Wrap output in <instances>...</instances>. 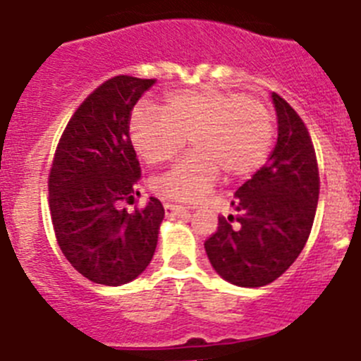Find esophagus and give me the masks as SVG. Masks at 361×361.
Segmentation results:
<instances>
[{
    "label": "esophagus",
    "mask_w": 361,
    "mask_h": 361,
    "mask_svg": "<svg viewBox=\"0 0 361 361\" xmlns=\"http://www.w3.org/2000/svg\"><path fill=\"white\" fill-rule=\"evenodd\" d=\"M164 209H165V214H167V217H173L180 212H187V209H185L183 204H176V203H165Z\"/></svg>",
    "instance_id": "obj_1"
}]
</instances>
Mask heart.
I'll list each match as a JSON object with an SVG mask.
<instances>
[{"mask_svg":"<svg viewBox=\"0 0 361 361\" xmlns=\"http://www.w3.org/2000/svg\"><path fill=\"white\" fill-rule=\"evenodd\" d=\"M187 135L196 149L152 180V188L169 200H201L221 167L232 178L257 171L268 157L274 128L257 100L216 87L171 93L164 108L142 102L133 109L129 136L147 164L171 160Z\"/></svg>","mask_w":361,"mask_h":361,"instance_id":"heart-1","label":"heart"}]
</instances>
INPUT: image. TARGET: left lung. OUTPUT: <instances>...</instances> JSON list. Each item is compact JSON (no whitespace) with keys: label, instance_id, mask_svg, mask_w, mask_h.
<instances>
[{"label":"left lung","instance_id":"8db88e82","mask_svg":"<svg viewBox=\"0 0 361 361\" xmlns=\"http://www.w3.org/2000/svg\"><path fill=\"white\" fill-rule=\"evenodd\" d=\"M279 136L268 161L233 194L235 216L219 217L204 252L217 275L241 288L281 277L306 246L318 204L313 142L290 104L271 93ZM235 219L237 226H232Z\"/></svg>","mask_w":361,"mask_h":361}]
</instances>
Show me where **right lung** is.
Listing matches in <instances>:
<instances>
[{"label": "right lung", "instance_id": "right-lung-1", "mask_svg": "<svg viewBox=\"0 0 361 361\" xmlns=\"http://www.w3.org/2000/svg\"><path fill=\"white\" fill-rule=\"evenodd\" d=\"M154 79L118 75L100 84L79 106L61 136L48 178L55 237L70 264L95 284L135 281L151 262L165 210L138 196L140 164L129 138L135 104Z\"/></svg>", "mask_w": 361, "mask_h": 361}]
</instances>
